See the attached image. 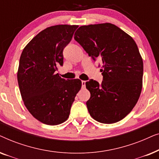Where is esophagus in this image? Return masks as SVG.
I'll return each instance as SVG.
<instances>
[{
  "instance_id": "34e87169",
  "label": "esophagus",
  "mask_w": 159,
  "mask_h": 159,
  "mask_svg": "<svg viewBox=\"0 0 159 159\" xmlns=\"http://www.w3.org/2000/svg\"><path fill=\"white\" fill-rule=\"evenodd\" d=\"M85 83H86V81H82V87L83 88L85 87Z\"/></svg>"
}]
</instances>
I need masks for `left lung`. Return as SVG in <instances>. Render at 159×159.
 <instances>
[{"label":"left lung","mask_w":159,"mask_h":159,"mask_svg":"<svg viewBox=\"0 0 159 159\" xmlns=\"http://www.w3.org/2000/svg\"><path fill=\"white\" fill-rule=\"evenodd\" d=\"M93 61L103 63L101 84L86 82L90 115L103 124L121 120L136 105L143 87V62L131 36L111 23L81 26L75 34Z\"/></svg>","instance_id":"1"}]
</instances>
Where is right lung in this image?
Returning <instances> with one entry per match:
<instances>
[{"label":"right lung","mask_w":159,"mask_h":159,"mask_svg":"<svg viewBox=\"0 0 159 159\" xmlns=\"http://www.w3.org/2000/svg\"><path fill=\"white\" fill-rule=\"evenodd\" d=\"M77 27L60 25L43 30L20 56L17 80L21 98L30 114L45 125L64 122L81 89V80H66L56 72L63 66V51Z\"/></svg>","instance_id":"obj_1"}]
</instances>
